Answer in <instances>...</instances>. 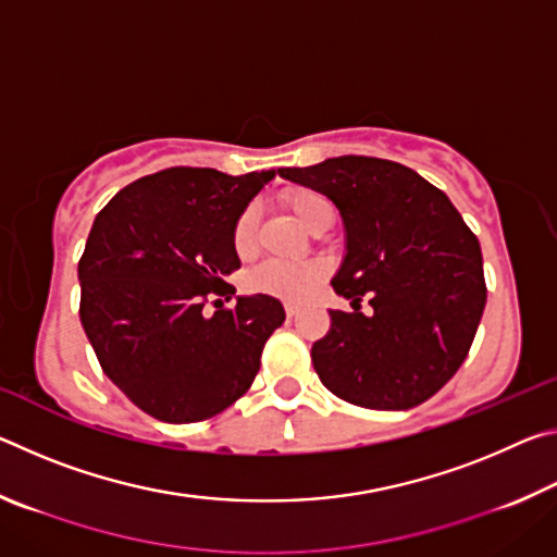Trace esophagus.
<instances>
[{
  "label": "esophagus",
  "mask_w": 557,
  "mask_h": 557,
  "mask_svg": "<svg viewBox=\"0 0 557 557\" xmlns=\"http://www.w3.org/2000/svg\"><path fill=\"white\" fill-rule=\"evenodd\" d=\"M285 314L292 319V317H297L299 314V307L297 305H289V301H287V305H285Z\"/></svg>",
  "instance_id": "obj_1"
}]
</instances>
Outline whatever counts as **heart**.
Returning a JSON list of instances; mask_svg holds the SVG:
<instances>
[{
	"instance_id": "b5f03b06",
	"label": "heart",
	"mask_w": 557,
	"mask_h": 557,
	"mask_svg": "<svg viewBox=\"0 0 557 557\" xmlns=\"http://www.w3.org/2000/svg\"><path fill=\"white\" fill-rule=\"evenodd\" d=\"M282 203L287 206L295 219L317 231L326 219H332V206L322 194L307 186H295L282 194ZM233 250L238 258H250L258 248V215L256 209H243L233 223L231 233ZM326 277V265L319 260L307 262H280L265 260L245 275V287L258 295H268L285 301H307Z\"/></svg>"
}]
</instances>
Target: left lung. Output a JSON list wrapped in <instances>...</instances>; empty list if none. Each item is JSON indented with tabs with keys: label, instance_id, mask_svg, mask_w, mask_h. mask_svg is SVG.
Returning <instances> with one entry per match:
<instances>
[{
	"label": "left lung",
	"instance_id": "1",
	"mask_svg": "<svg viewBox=\"0 0 557 557\" xmlns=\"http://www.w3.org/2000/svg\"><path fill=\"white\" fill-rule=\"evenodd\" d=\"M280 174L326 194L346 223L348 252L332 287L354 312H329L332 326L312 346L319 379L361 408L425 403L465 363L482 322L476 235L445 191L391 159L346 154Z\"/></svg>",
	"mask_w": 557,
	"mask_h": 557
}]
</instances>
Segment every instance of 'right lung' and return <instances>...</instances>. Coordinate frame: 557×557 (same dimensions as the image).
I'll return each mask as SVG.
<instances>
[{
  "instance_id": "right-lung-1",
  "label": "right lung",
  "mask_w": 557,
  "mask_h": 557,
  "mask_svg": "<svg viewBox=\"0 0 557 557\" xmlns=\"http://www.w3.org/2000/svg\"><path fill=\"white\" fill-rule=\"evenodd\" d=\"M275 172L172 166L132 182L96 215L78 260L81 324L108 379L157 420L201 422L256 381L275 297H238L231 233ZM213 296L216 312L205 314Z\"/></svg>"
}]
</instances>
